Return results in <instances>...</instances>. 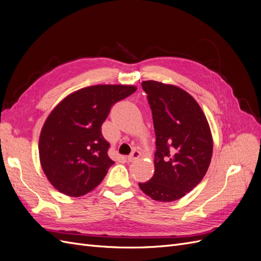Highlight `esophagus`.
<instances>
[{
    "instance_id": "34e87169",
    "label": "esophagus",
    "mask_w": 261,
    "mask_h": 261,
    "mask_svg": "<svg viewBox=\"0 0 261 261\" xmlns=\"http://www.w3.org/2000/svg\"><path fill=\"white\" fill-rule=\"evenodd\" d=\"M140 156V152L138 151V150H133L132 151V153L127 156V160L129 161V162H132V161H134V160H136L137 158H139Z\"/></svg>"
}]
</instances>
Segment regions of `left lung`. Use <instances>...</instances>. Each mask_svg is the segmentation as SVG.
<instances>
[{"instance_id": "left-lung-1", "label": "left lung", "mask_w": 261, "mask_h": 261, "mask_svg": "<svg viewBox=\"0 0 261 261\" xmlns=\"http://www.w3.org/2000/svg\"><path fill=\"white\" fill-rule=\"evenodd\" d=\"M152 111L154 174L139 187L156 201H174L198 185L212 156L206 116L185 90L155 81L141 83Z\"/></svg>"}]
</instances>
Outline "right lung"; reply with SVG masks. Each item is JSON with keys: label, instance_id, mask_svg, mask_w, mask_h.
Segmentation results:
<instances>
[{"label": "right lung", "instance_id": "1", "mask_svg": "<svg viewBox=\"0 0 261 261\" xmlns=\"http://www.w3.org/2000/svg\"><path fill=\"white\" fill-rule=\"evenodd\" d=\"M136 91L126 85H97L70 93L46 118L39 138L45 176L60 193L80 197L96 188L114 163L101 125L117 101Z\"/></svg>", "mask_w": 261, "mask_h": 261}]
</instances>
